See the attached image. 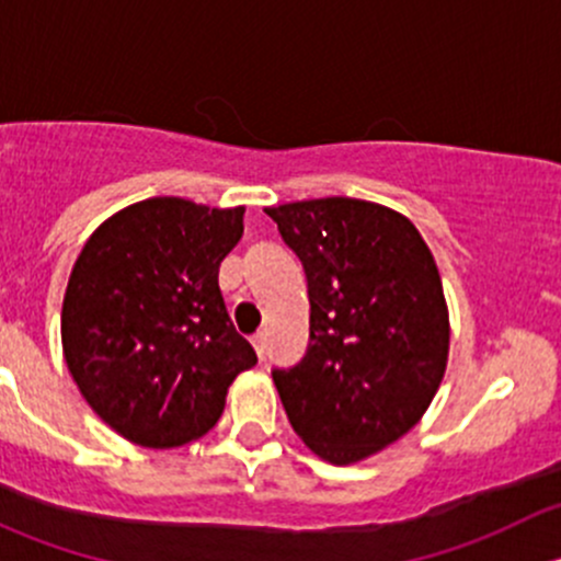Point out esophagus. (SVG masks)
Returning a JSON list of instances; mask_svg holds the SVG:
<instances>
[{
  "label": "esophagus",
  "mask_w": 561,
  "mask_h": 561,
  "mask_svg": "<svg viewBox=\"0 0 561 561\" xmlns=\"http://www.w3.org/2000/svg\"><path fill=\"white\" fill-rule=\"evenodd\" d=\"M252 347H254V353H257V358L263 360L265 358V333L263 331L254 333V336H252Z\"/></svg>",
  "instance_id": "34e87169"
}]
</instances>
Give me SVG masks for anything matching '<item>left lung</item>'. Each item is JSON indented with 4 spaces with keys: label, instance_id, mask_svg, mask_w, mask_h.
Returning <instances> with one entry per match:
<instances>
[{
    "label": "left lung",
    "instance_id": "8db88e82",
    "mask_svg": "<svg viewBox=\"0 0 561 561\" xmlns=\"http://www.w3.org/2000/svg\"><path fill=\"white\" fill-rule=\"evenodd\" d=\"M304 263L309 347L274 386L290 426L331 463L375 456L432 404L450 322L432 249L404 214L355 197L265 208Z\"/></svg>",
    "mask_w": 561,
    "mask_h": 561
}]
</instances>
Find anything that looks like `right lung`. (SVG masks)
<instances>
[{
    "label": "right lung",
    "instance_id": "add662e5",
    "mask_svg": "<svg viewBox=\"0 0 561 561\" xmlns=\"http://www.w3.org/2000/svg\"><path fill=\"white\" fill-rule=\"evenodd\" d=\"M244 233V206L149 197L83 244L61 304V347L83 399L124 439L179 448L225 410L257 364L230 322L219 263Z\"/></svg>",
    "mask_w": 561,
    "mask_h": 561
}]
</instances>
